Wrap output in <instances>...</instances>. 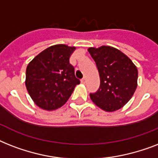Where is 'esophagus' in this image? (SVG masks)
Returning <instances> with one entry per match:
<instances>
[{
  "label": "esophagus",
  "instance_id": "1",
  "mask_svg": "<svg viewBox=\"0 0 158 158\" xmlns=\"http://www.w3.org/2000/svg\"><path fill=\"white\" fill-rule=\"evenodd\" d=\"M81 82L83 83V84H84V83L86 82V79H85V78H83V79H81Z\"/></svg>",
  "mask_w": 158,
  "mask_h": 158
}]
</instances>
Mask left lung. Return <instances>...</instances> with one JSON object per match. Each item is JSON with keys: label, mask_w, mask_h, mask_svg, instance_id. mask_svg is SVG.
<instances>
[{"label": "left lung", "mask_w": 158, "mask_h": 158, "mask_svg": "<svg viewBox=\"0 0 158 158\" xmlns=\"http://www.w3.org/2000/svg\"><path fill=\"white\" fill-rule=\"evenodd\" d=\"M96 62L100 88L90 98L102 110L112 112L123 107L138 86V69L131 60L110 46L88 49Z\"/></svg>", "instance_id": "left-lung-1"}]
</instances>
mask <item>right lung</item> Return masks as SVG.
<instances>
[{"label":"right lung","mask_w":158,"mask_h":158,"mask_svg":"<svg viewBox=\"0 0 158 158\" xmlns=\"http://www.w3.org/2000/svg\"><path fill=\"white\" fill-rule=\"evenodd\" d=\"M75 49L65 44L51 46L28 63L25 86L38 107L56 110L68 101L80 83L69 63V57Z\"/></svg>","instance_id":"add662e5"}]
</instances>
